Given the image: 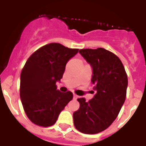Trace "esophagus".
Instances as JSON below:
<instances>
[{
  "label": "esophagus",
  "instance_id": "esophagus-1",
  "mask_svg": "<svg viewBox=\"0 0 146 146\" xmlns=\"http://www.w3.org/2000/svg\"><path fill=\"white\" fill-rule=\"evenodd\" d=\"M77 97H78V96H77L76 94H74V95H73V99H77Z\"/></svg>",
  "mask_w": 146,
  "mask_h": 146
}]
</instances>
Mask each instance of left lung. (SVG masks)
I'll use <instances>...</instances> for the list:
<instances>
[{"instance_id": "obj_1", "label": "left lung", "mask_w": 146, "mask_h": 146, "mask_svg": "<svg viewBox=\"0 0 146 146\" xmlns=\"http://www.w3.org/2000/svg\"><path fill=\"white\" fill-rule=\"evenodd\" d=\"M80 54L92 68L91 82L96 94L89 102L79 98L74 125L84 134L104 131L117 118L126 96L128 79L118 57L104 48L82 49Z\"/></svg>"}]
</instances>
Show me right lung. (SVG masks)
Instances as JSON below:
<instances>
[{"mask_svg": "<svg viewBox=\"0 0 146 146\" xmlns=\"http://www.w3.org/2000/svg\"><path fill=\"white\" fill-rule=\"evenodd\" d=\"M78 50L51 43L37 50L25 63L20 74V99L27 116L35 124L53 125L73 98L71 91L60 92L55 84Z\"/></svg>", "mask_w": 146, "mask_h": 146, "instance_id": "obj_1", "label": "right lung"}]
</instances>
